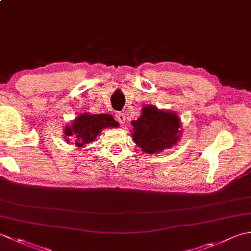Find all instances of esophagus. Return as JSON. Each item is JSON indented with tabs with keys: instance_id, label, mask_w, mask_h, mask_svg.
<instances>
[{
	"instance_id": "1",
	"label": "esophagus",
	"mask_w": 251,
	"mask_h": 251,
	"mask_svg": "<svg viewBox=\"0 0 251 251\" xmlns=\"http://www.w3.org/2000/svg\"><path fill=\"white\" fill-rule=\"evenodd\" d=\"M115 119H116L117 122L120 123V124H124L125 121H126V117H125L124 113H122V112H116Z\"/></svg>"
}]
</instances>
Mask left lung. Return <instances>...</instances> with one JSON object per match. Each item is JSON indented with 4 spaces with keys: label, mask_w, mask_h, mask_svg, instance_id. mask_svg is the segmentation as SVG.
<instances>
[{
    "label": "left lung",
    "mask_w": 251,
    "mask_h": 251,
    "mask_svg": "<svg viewBox=\"0 0 251 251\" xmlns=\"http://www.w3.org/2000/svg\"><path fill=\"white\" fill-rule=\"evenodd\" d=\"M131 124L134 141L148 154L162 152L173 147L180 138L179 116L152 105L143 106L141 116Z\"/></svg>",
    "instance_id": "left-lung-1"
}]
</instances>
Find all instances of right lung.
<instances>
[{
	"label": "right lung",
	"mask_w": 251,
	"mask_h": 251,
	"mask_svg": "<svg viewBox=\"0 0 251 251\" xmlns=\"http://www.w3.org/2000/svg\"><path fill=\"white\" fill-rule=\"evenodd\" d=\"M117 126V122L110 114L90 115L84 113L78 115L71 125H67L65 134L67 137H72L75 146L81 148L86 143L93 142L103 128Z\"/></svg>",
	"instance_id": "right-lung-1"
}]
</instances>
